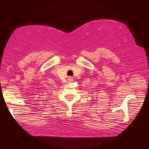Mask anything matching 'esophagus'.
Segmentation results:
<instances>
[{
	"label": "esophagus",
	"mask_w": 149,
	"mask_h": 149,
	"mask_svg": "<svg viewBox=\"0 0 149 149\" xmlns=\"http://www.w3.org/2000/svg\"><path fill=\"white\" fill-rule=\"evenodd\" d=\"M67 80H68V82H72V81H73V80H74V79H73V78L72 77L70 76V77H68Z\"/></svg>",
	"instance_id": "1"
}]
</instances>
